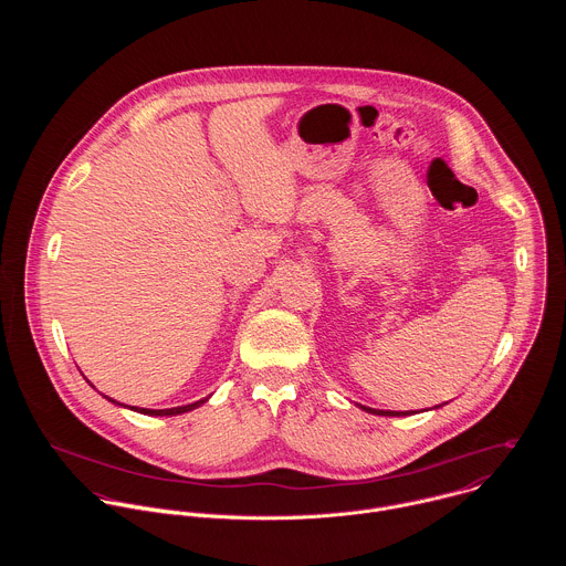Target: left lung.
Instances as JSON below:
<instances>
[{"label": "left lung", "mask_w": 566, "mask_h": 566, "mask_svg": "<svg viewBox=\"0 0 566 566\" xmlns=\"http://www.w3.org/2000/svg\"><path fill=\"white\" fill-rule=\"evenodd\" d=\"M365 412H371V415H378V417H406L410 412H389V410H374V408H363Z\"/></svg>", "instance_id": "left-lung-1"}]
</instances>
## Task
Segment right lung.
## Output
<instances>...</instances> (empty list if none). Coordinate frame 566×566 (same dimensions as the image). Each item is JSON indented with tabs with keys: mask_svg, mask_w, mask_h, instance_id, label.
Returning <instances> with one entry per match:
<instances>
[{
	"mask_svg": "<svg viewBox=\"0 0 566 566\" xmlns=\"http://www.w3.org/2000/svg\"><path fill=\"white\" fill-rule=\"evenodd\" d=\"M105 398H107V400H112V402H116V406H123V402H118V400H114V398H109V396H105ZM201 402H206V398H201V400H197V402H190V406L168 408V410H147V408H129V406H123V408H129V410H134V412L147 415V417H177V415H184V412H190V410L199 408Z\"/></svg>",
	"mask_w": 566,
	"mask_h": 566,
	"instance_id": "right-lung-1",
	"label": "right lung"
}]
</instances>
